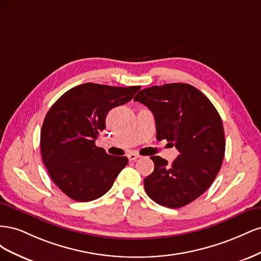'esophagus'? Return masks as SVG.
Wrapping results in <instances>:
<instances>
[{
	"label": "esophagus",
	"mask_w": 261,
	"mask_h": 261,
	"mask_svg": "<svg viewBox=\"0 0 261 261\" xmlns=\"http://www.w3.org/2000/svg\"><path fill=\"white\" fill-rule=\"evenodd\" d=\"M127 158H128V160H129V161H135L136 159H138V158H140V155H139V154H137V153L130 152V153L127 155Z\"/></svg>",
	"instance_id": "34e87169"
}]
</instances>
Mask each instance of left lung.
<instances>
[{
    "mask_svg": "<svg viewBox=\"0 0 261 261\" xmlns=\"http://www.w3.org/2000/svg\"><path fill=\"white\" fill-rule=\"evenodd\" d=\"M154 115L156 139L178 150L168 164L150 156L153 172L144 179L147 195L168 208H180L201 196L215 180L225 151L222 120L211 101L188 84H167L140 90L134 98Z\"/></svg>",
    "mask_w": 261,
    "mask_h": 261,
    "instance_id": "obj_1",
    "label": "left lung"
}]
</instances>
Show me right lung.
<instances>
[{"label":"right lung","mask_w":261,"mask_h":261,"mask_svg":"<svg viewBox=\"0 0 261 261\" xmlns=\"http://www.w3.org/2000/svg\"><path fill=\"white\" fill-rule=\"evenodd\" d=\"M139 89L87 83L50 108L41 128V155L50 177L69 198L86 202L103 196L127 165V158L108 154L96 139L110 110L127 103Z\"/></svg>","instance_id":"add662e5"}]
</instances>
